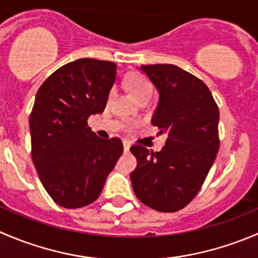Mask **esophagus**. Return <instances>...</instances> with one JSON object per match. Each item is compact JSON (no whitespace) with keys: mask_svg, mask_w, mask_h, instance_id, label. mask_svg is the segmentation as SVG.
I'll return each mask as SVG.
<instances>
[{"mask_svg":"<svg viewBox=\"0 0 258 258\" xmlns=\"http://www.w3.org/2000/svg\"><path fill=\"white\" fill-rule=\"evenodd\" d=\"M130 147H131V144H130V141L124 140V141H123V150H124V151H126V152L128 151Z\"/></svg>","mask_w":258,"mask_h":258,"instance_id":"esophagus-1","label":"esophagus"}]
</instances>
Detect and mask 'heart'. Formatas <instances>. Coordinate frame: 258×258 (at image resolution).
Segmentation results:
<instances>
[{"mask_svg": "<svg viewBox=\"0 0 258 258\" xmlns=\"http://www.w3.org/2000/svg\"><path fill=\"white\" fill-rule=\"evenodd\" d=\"M126 87L128 89L130 93L137 99V101H142V99H150L154 92V87L150 79L146 76L141 73H134L126 79ZM113 91L109 93V98L113 97Z\"/></svg>", "mask_w": 258, "mask_h": 258, "instance_id": "1", "label": "heart"}]
</instances>
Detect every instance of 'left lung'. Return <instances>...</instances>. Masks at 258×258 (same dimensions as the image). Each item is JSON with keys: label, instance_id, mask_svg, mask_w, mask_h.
I'll return each mask as SVG.
<instances>
[{"label": "left lung", "instance_id": "left-lung-1", "mask_svg": "<svg viewBox=\"0 0 258 258\" xmlns=\"http://www.w3.org/2000/svg\"><path fill=\"white\" fill-rule=\"evenodd\" d=\"M160 93L152 124L167 134L161 151L131 146L137 198L159 212H176L196 198L219 149V111L203 81L172 64L141 66Z\"/></svg>", "mask_w": 258, "mask_h": 258}]
</instances>
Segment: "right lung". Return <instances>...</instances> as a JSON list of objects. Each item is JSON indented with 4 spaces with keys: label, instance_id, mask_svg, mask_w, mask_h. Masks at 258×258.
I'll return each mask as SVG.
<instances>
[{
    "label": "right lung",
    "instance_id": "obj_1",
    "mask_svg": "<svg viewBox=\"0 0 258 258\" xmlns=\"http://www.w3.org/2000/svg\"><path fill=\"white\" fill-rule=\"evenodd\" d=\"M117 66L106 60H74L41 84L30 114L31 156L42 186L68 209L93 203L123 152L118 137L99 139L88 126L106 108Z\"/></svg>",
    "mask_w": 258,
    "mask_h": 258
}]
</instances>
